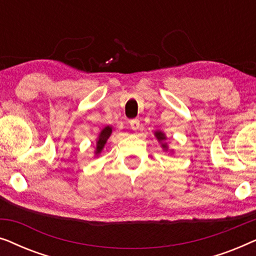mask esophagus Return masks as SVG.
<instances>
[{
  "label": "esophagus",
  "instance_id": "esophagus-1",
  "mask_svg": "<svg viewBox=\"0 0 256 256\" xmlns=\"http://www.w3.org/2000/svg\"><path fill=\"white\" fill-rule=\"evenodd\" d=\"M129 124H130V128L132 129V130H138V129L140 128V121L138 120V118L130 120L129 121Z\"/></svg>",
  "mask_w": 256,
  "mask_h": 256
}]
</instances>
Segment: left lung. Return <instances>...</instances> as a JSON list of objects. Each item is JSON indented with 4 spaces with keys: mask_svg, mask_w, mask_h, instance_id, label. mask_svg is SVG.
<instances>
[{
    "mask_svg": "<svg viewBox=\"0 0 256 256\" xmlns=\"http://www.w3.org/2000/svg\"><path fill=\"white\" fill-rule=\"evenodd\" d=\"M154 135H155V138H157V141H158L160 143V146H162L164 152H174L172 149H169V146H168V143L166 142V134L162 130H155V132H154Z\"/></svg>",
    "mask_w": 256,
    "mask_h": 256,
    "instance_id": "1",
    "label": "left lung"
}]
</instances>
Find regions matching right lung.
Here are the masks:
<instances>
[{
	"mask_svg": "<svg viewBox=\"0 0 256 256\" xmlns=\"http://www.w3.org/2000/svg\"><path fill=\"white\" fill-rule=\"evenodd\" d=\"M112 130H113V127H110V126H106V127L101 129V132H99V135H98V138H96L94 156L100 155L101 152H102L104 146H106V143H107V140L110 138V136L112 135Z\"/></svg>",
	"mask_w": 256,
	"mask_h": 256,
	"instance_id": "obj_1",
	"label": "right lung"
}]
</instances>
